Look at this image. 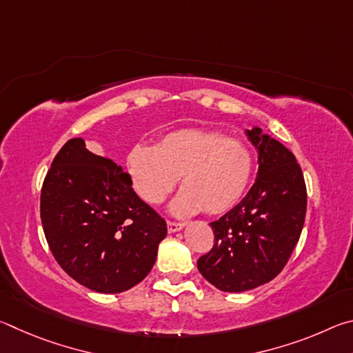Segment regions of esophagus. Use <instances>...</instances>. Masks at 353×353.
Instances as JSON below:
<instances>
[{
  "instance_id": "esophagus-1",
  "label": "esophagus",
  "mask_w": 353,
  "mask_h": 353,
  "mask_svg": "<svg viewBox=\"0 0 353 353\" xmlns=\"http://www.w3.org/2000/svg\"><path fill=\"white\" fill-rule=\"evenodd\" d=\"M166 225H168V232H171V234L182 230L183 227H185L183 223H172V221H168V223H166Z\"/></svg>"
}]
</instances>
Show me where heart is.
Here are the masks:
<instances>
[{"instance_id":"b5f03b06","label":"heart","mask_w":353,"mask_h":353,"mask_svg":"<svg viewBox=\"0 0 353 353\" xmlns=\"http://www.w3.org/2000/svg\"><path fill=\"white\" fill-rule=\"evenodd\" d=\"M126 163L135 191L151 205L160 204L181 177L182 190L170 205L176 216H191L204 208L210 214L230 210L252 176L246 145L202 129L172 130L155 146L137 145Z\"/></svg>"}]
</instances>
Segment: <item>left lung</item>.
<instances>
[{
	"label": "left lung",
	"instance_id": "1",
	"mask_svg": "<svg viewBox=\"0 0 353 353\" xmlns=\"http://www.w3.org/2000/svg\"><path fill=\"white\" fill-rule=\"evenodd\" d=\"M244 134L259 155L255 183L240 204L210 223L213 249L198 260L207 282L225 292L271 282L296 248L307 212L305 182L294 154L256 126Z\"/></svg>",
	"mask_w": 353,
	"mask_h": 353
}]
</instances>
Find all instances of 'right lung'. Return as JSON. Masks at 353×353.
<instances>
[{
	"label": "right lung",
	"instance_id": "obj_1",
	"mask_svg": "<svg viewBox=\"0 0 353 353\" xmlns=\"http://www.w3.org/2000/svg\"><path fill=\"white\" fill-rule=\"evenodd\" d=\"M46 241L88 290L117 294L152 270L166 223L132 190L123 166L71 139L52 160L40 198Z\"/></svg>",
	"mask_w": 353,
	"mask_h": 353
}]
</instances>
